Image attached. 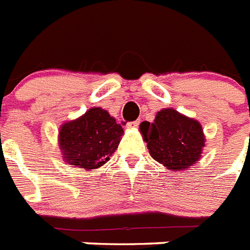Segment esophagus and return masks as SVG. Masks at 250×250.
Here are the masks:
<instances>
[{"instance_id": "esophagus-1", "label": "esophagus", "mask_w": 250, "mask_h": 250, "mask_svg": "<svg viewBox=\"0 0 250 250\" xmlns=\"http://www.w3.org/2000/svg\"><path fill=\"white\" fill-rule=\"evenodd\" d=\"M141 121L139 120H135V121H131V123H127V127H138L139 126Z\"/></svg>"}]
</instances>
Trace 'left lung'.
Returning a JSON list of instances; mask_svg holds the SVG:
<instances>
[{"label": "left lung", "mask_w": 250, "mask_h": 250, "mask_svg": "<svg viewBox=\"0 0 250 250\" xmlns=\"http://www.w3.org/2000/svg\"><path fill=\"white\" fill-rule=\"evenodd\" d=\"M141 131L149 155L171 170L193 165L205 145L200 123L171 108L157 112L153 123H142Z\"/></svg>", "instance_id": "left-lung-1"}]
</instances>
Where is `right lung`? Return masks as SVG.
<instances>
[{
  "label": "right lung",
  "mask_w": 250,
  "mask_h": 250,
  "mask_svg": "<svg viewBox=\"0 0 250 250\" xmlns=\"http://www.w3.org/2000/svg\"><path fill=\"white\" fill-rule=\"evenodd\" d=\"M124 130L120 124L102 108H90L75 121L61 127L59 146L69 165L83 169L102 167L119 147Z\"/></svg>",
  "instance_id": "add662e5"
}]
</instances>
